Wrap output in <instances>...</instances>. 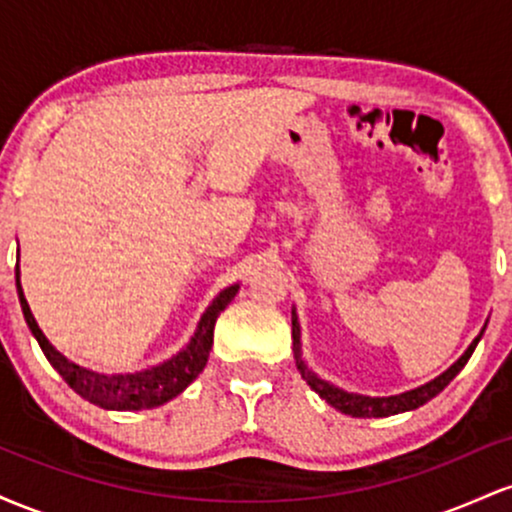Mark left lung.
I'll return each instance as SVG.
<instances>
[{
	"label": "left lung",
	"instance_id": "obj_1",
	"mask_svg": "<svg viewBox=\"0 0 512 512\" xmlns=\"http://www.w3.org/2000/svg\"><path fill=\"white\" fill-rule=\"evenodd\" d=\"M291 325H293V358H296V368L301 370V378L305 383L310 385V390H315L317 395L325 399L327 404H332L334 409H339L342 414H349V416H358V419H378V416H392V414H402V411H411V409H419L421 404H426L428 399H433L438 395V392H443L445 387L452 378H455L457 373L464 368V363L469 361V356L474 354V349H477L481 334L484 330L479 332V337L474 339L472 344L467 346V351L457 358L452 366L445 370V373H440L438 378H433L431 383L421 385V387H414V390L409 392H402V395H392V397H368V395H354V392H344L339 390V387H334L330 383H325V380H320L317 375L305 366L303 361V351H301V325H298V317H296V310L291 313Z\"/></svg>",
	"mask_w": 512,
	"mask_h": 512
}]
</instances>
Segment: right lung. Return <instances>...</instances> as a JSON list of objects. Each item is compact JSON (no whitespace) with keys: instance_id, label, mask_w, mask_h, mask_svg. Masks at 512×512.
<instances>
[{"instance_id":"1","label":"right lung","mask_w":512,"mask_h":512,"mask_svg":"<svg viewBox=\"0 0 512 512\" xmlns=\"http://www.w3.org/2000/svg\"><path fill=\"white\" fill-rule=\"evenodd\" d=\"M240 286L233 284L228 289H223L219 296L211 301V305L204 310L202 320H199L195 334H192L190 344L185 349L178 351L168 361L158 363L146 370H137V373H96V370H88L84 366H76L74 361H69L67 356H62L48 342L43 330L38 327L35 317L28 308L26 296H23L21 279H19V264H16V291H19V301L23 317H26L28 330L33 332V337L38 339L40 349L52 368L62 375L64 383H67L76 395L88 399L91 404H98L103 409H115V411H139V409H154L161 404L170 402L173 397H178L192 380L202 373L204 366L209 361L211 344H214V325L216 317H219L226 305L236 298Z\"/></svg>"}]
</instances>
